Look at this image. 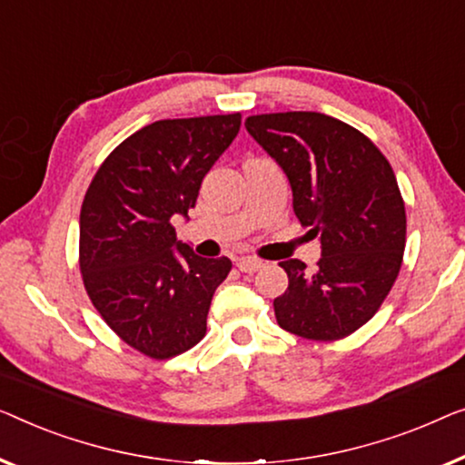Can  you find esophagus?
I'll list each match as a JSON object with an SVG mask.
<instances>
[{"mask_svg": "<svg viewBox=\"0 0 465 465\" xmlns=\"http://www.w3.org/2000/svg\"><path fill=\"white\" fill-rule=\"evenodd\" d=\"M238 270L240 272H244V273H254L257 270H261V267H263V263H261L259 259H254V257H242V259H238Z\"/></svg>", "mask_w": 465, "mask_h": 465, "instance_id": "obj_1", "label": "esophagus"}]
</instances>
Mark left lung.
<instances>
[{"instance_id": "obj_1", "label": "left lung", "mask_w": 465, "mask_h": 465, "mask_svg": "<svg viewBox=\"0 0 465 465\" xmlns=\"http://www.w3.org/2000/svg\"><path fill=\"white\" fill-rule=\"evenodd\" d=\"M248 134L278 162L301 225L320 235L318 270L282 261L289 289L273 299L278 324L310 341H337L375 316L407 244V213L394 170L375 143L316 111L246 117Z\"/></svg>"}]
</instances>
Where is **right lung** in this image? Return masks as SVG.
<instances>
[{
  "label": "right lung",
  "mask_w": 465,
  "mask_h": 465,
  "mask_svg": "<svg viewBox=\"0 0 465 465\" xmlns=\"http://www.w3.org/2000/svg\"><path fill=\"white\" fill-rule=\"evenodd\" d=\"M240 114L160 120L122 141L90 181L80 213V272L111 331L153 361L192 350L232 261L176 242L174 214L195 206L232 145ZM177 251L173 252L172 248Z\"/></svg>",
  "instance_id": "add662e5"
}]
</instances>
